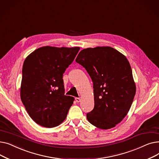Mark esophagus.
Segmentation results:
<instances>
[{
    "label": "esophagus",
    "instance_id": "obj_1",
    "mask_svg": "<svg viewBox=\"0 0 159 159\" xmlns=\"http://www.w3.org/2000/svg\"><path fill=\"white\" fill-rule=\"evenodd\" d=\"M75 101H76L77 102H80V101H81V98H79V97H76V98H75Z\"/></svg>",
    "mask_w": 159,
    "mask_h": 159
}]
</instances>
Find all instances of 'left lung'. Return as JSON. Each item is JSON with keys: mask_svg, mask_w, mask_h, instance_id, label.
I'll return each instance as SVG.
<instances>
[{"mask_svg": "<svg viewBox=\"0 0 159 159\" xmlns=\"http://www.w3.org/2000/svg\"><path fill=\"white\" fill-rule=\"evenodd\" d=\"M93 81L95 106L87 119L102 129L115 127L128 113L136 92L126 57L115 49L96 47L82 49L75 59Z\"/></svg>", "mask_w": 159, "mask_h": 159, "instance_id": "1", "label": "left lung"}]
</instances>
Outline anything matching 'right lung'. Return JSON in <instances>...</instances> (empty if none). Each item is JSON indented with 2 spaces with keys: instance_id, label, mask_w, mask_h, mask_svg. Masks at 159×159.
Returning a JSON list of instances; mask_svg holds the SVG:
<instances>
[{
  "instance_id": "obj_1",
  "label": "right lung",
  "mask_w": 159,
  "mask_h": 159,
  "mask_svg": "<svg viewBox=\"0 0 159 159\" xmlns=\"http://www.w3.org/2000/svg\"><path fill=\"white\" fill-rule=\"evenodd\" d=\"M79 47H41L30 54L22 68L20 98L30 117L45 128L66 118L74 98L64 95L63 73Z\"/></svg>"
}]
</instances>
